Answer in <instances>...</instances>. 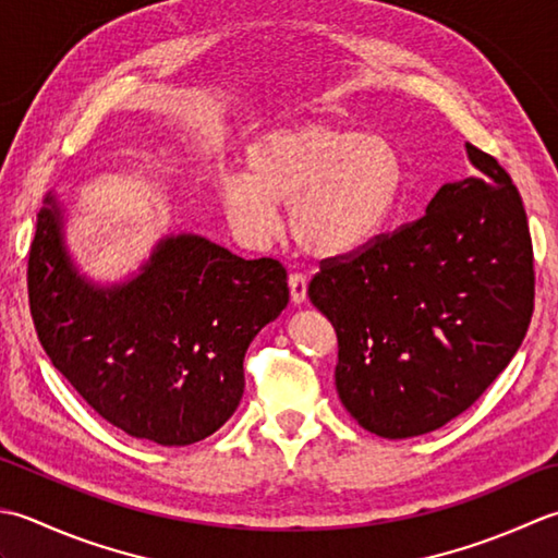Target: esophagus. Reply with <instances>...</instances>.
I'll list each match as a JSON object with an SVG mask.
<instances>
[{"instance_id":"obj_1","label":"esophagus","mask_w":558,"mask_h":558,"mask_svg":"<svg viewBox=\"0 0 558 558\" xmlns=\"http://www.w3.org/2000/svg\"><path fill=\"white\" fill-rule=\"evenodd\" d=\"M289 289H291V301L295 305H301L305 303V299H308V279H305V275H301V271H293L289 277Z\"/></svg>"}]
</instances>
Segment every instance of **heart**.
Segmentation results:
<instances>
[{
  "instance_id": "1",
  "label": "heart",
  "mask_w": 558,
  "mask_h": 558,
  "mask_svg": "<svg viewBox=\"0 0 558 558\" xmlns=\"http://www.w3.org/2000/svg\"><path fill=\"white\" fill-rule=\"evenodd\" d=\"M243 166L245 173L219 183L235 235L269 243L279 233V204H289L293 241L323 259L356 253L388 229L407 178L388 136L320 122L259 134Z\"/></svg>"
}]
</instances>
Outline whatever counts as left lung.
Here are the masks:
<instances>
[{
	"label": "left lung",
	"instance_id": "8db88e82",
	"mask_svg": "<svg viewBox=\"0 0 558 558\" xmlns=\"http://www.w3.org/2000/svg\"><path fill=\"white\" fill-rule=\"evenodd\" d=\"M476 175L356 255L325 259L308 295L339 342L335 385L380 438H414L470 409L525 339L532 241L520 192L464 144Z\"/></svg>",
	"mask_w": 558,
	"mask_h": 558
}]
</instances>
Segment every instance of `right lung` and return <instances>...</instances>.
<instances>
[{
    "instance_id": "right-lung-1",
    "label": "right lung",
    "mask_w": 558,
    "mask_h": 558,
    "mask_svg": "<svg viewBox=\"0 0 558 558\" xmlns=\"http://www.w3.org/2000/svg\"><path fill=\"white\" fill-rule=\"evenodd\" d=\"M31 315L45 354L94 412L132 438L192 446L241 404L243 359L289 303L287 269L195 233L163 235L118 283L78 271L64 207L48 192L28 255Z\"/></svg>"
}]
</instances>
